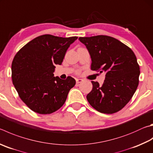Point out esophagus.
Masks as SVG:
<instances>
[{
  "label": "esophagus",
  "instance_id": "34e87169",
  "mask_svg": "<svg viewBox=\"0 0 153 153\" xmlns=\"http://www.w3.org/2000/svg\"><path fill=\"white\" fill-rule=\"evenodd\" d=\"M76 83L77 84H79V83H81L82 82H83L82 79H76Z\"/></svg>",
  "mask_w": 153,
  "mask_h": 153
}]
</instances>
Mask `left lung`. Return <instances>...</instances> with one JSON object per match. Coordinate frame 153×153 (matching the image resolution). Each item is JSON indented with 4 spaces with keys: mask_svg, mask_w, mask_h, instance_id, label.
Segmentation results:
<instances>
[{
    "mask_svg": "<svg viewBox=\"0 0 153 153\" xmlns=\"http://www.w3.org/2000/svg\"><path fill=\"white\" fill-rule=\"evenodd\" d=\"M90 53L93 71H104L102 85L91 81L87 95L90 104L104 114H114L126 105L139 83L140 68L132 49L116 39L106 35L79 37Z\"/></svg>",
    "mask_w": 153,
    "mask_h": 153,
    "instance_id": "8db88e82",
    "label": "left lung"
}]
</instances>
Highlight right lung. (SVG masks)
Returning a JSON list of instances; mask_svg holds the SVG:
<instances>
[{
	"label": "right lung",
	"mask_w": 153,
	"mask_h": 153,
	"mask_svg": "<svg viewBox=\"0 0 153 153\" xmlns=\"http://www.w3.org/2000/svg\"><path fill=\"white\" fill-rule=\"evenodd\" d=\"M77 37L39 36L23 46L14 57L12 80L21 100L41 114L55 112L64 104L76 84L71 76L54 77L55 65H61L69 45Z\"/></svg>",
	"instance_id": "1"
}]
</instances>
